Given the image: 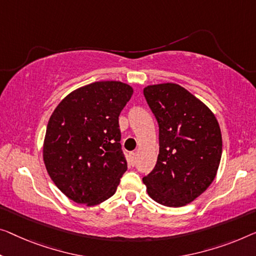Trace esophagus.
<instances>
[{
    "instance_id": "obj_1",
    "label": "esophagus",
    "mask_w": 256,
    "mask_h": 256,
    "mask_svg": "<svg viewBox=\"0 0 256 256\" xmlns=\"http://www.w3.org/2000/svg\"><path fill=\"white\" fill-rule=\"evenodd\" d=\"M136 152H130V162H131L132 166H134V162H136Z\"/></svg>"
}]
</instances>
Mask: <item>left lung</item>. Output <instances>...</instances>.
I'll list each match as a JSON object with an SVG mask.
<instances>
[{
    "instance_id": "1",
    "label": "left lung",
    "mask_w": 256,
    "mask_h": 256,
    "mask_svg": "<svg viewBox=\"0 0 256 256\" xmlns=\"http://www.w3.org/2000/svg\"><path fill=\"white\" fill-rule=\"evenodd\" d=\"M144 95L158 123L160 152L142 182L158 204L182 207L216 177L222 156L218 122L204 102L177 84L150 85Z\"/></svg>"
}]
</instances>
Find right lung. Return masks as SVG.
<instances>
[{"label":"right lung","mask_w":256,"mask_h":256,"mask_svg":"<svg viewBox=\"0 0 256 256\" xmlns=\"http://www.w3.org/2000/svg\"><path fill=\"white\" fill-rule=\"evenodd\" d=\"M132 94L128 84L96 82L71 92L52 114L44 162L68 199L95 206L115 194L128 169L118 117Z\"/></svg>","instance_id":"add662e5"}]
</instances>
